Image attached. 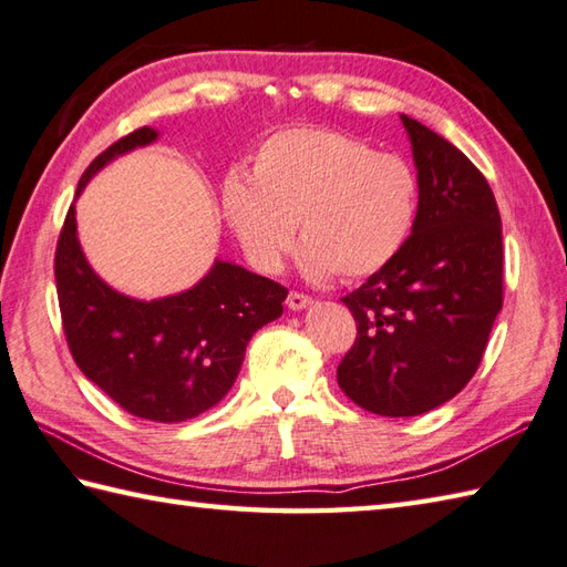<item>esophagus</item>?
Returning <instances> with one entry per match:
<instances>
[{
    "mask_svg": "<svg viewBox=\"0 0 567 567\" xmlns=\"http://www.w3.org/2000/svg\"><path fill=\"white\" fill-rule=\"evenodd\" d=\"M315 299H311L309 295H302V292H290L287 295V307H290L292 311H299V309H307Z\"/></svg>",
    "mask_w": 567,
    "mask_h": 567,
    "instance_id": "obj_1",
    "label": "esophagus"
}]
</instances>
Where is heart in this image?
Instances as JSON below:
<instances>
[{"label":"heart","instance_id":"1","mask_svg":"<svg viewBox=\"0 0 567 567\" xmlns=\"http://www.w3.org/2000/svg\"><path fill=\"white\" fill-rule=\"evenodd\" d=\"M224 219L260 272H280L297 238L311 280H360L400 256L414 231L419 183L400 155L319 126L282 128L252 153L250 171L221 185Z\"/></svg>","mask_w":567,"mask_h":567}]
</instances>
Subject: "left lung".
<instances>
[{"label":"left lung","instance_id":"obj_1","mask_svg":"<svg viewBox=\"0 0 567 567\" xmlns=\"http://www.w3.org/2000/svg\"><path fill=\"white\" fill-rule=\"evenodd\" d=\"M419 212L404 250L343 297L358 323L336 378L380 416L426 414L461 392L502 309V219L485 175L402 114Z\"/></svg>","mask_w":567,"mask_h":567}]
</instances>
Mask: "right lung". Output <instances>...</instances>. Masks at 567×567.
<instances>
[{"instance_id": "add662e5", "label": "right lung", "mask_w": 567, "mask_h": 567, "mask_svg": "<svg viewBox=\"0 0 567 567\" xmlns=\"http://www.w3.org/2000/svg\"><path fill=\"white\" fill-rule=\"evenodd\" d=\"M155 138L151 126L118 138L84 171L78 197L106 163ZM55 287L70 353L84 378L128 414L161 424L187 421L221 402L252 333L282 317L287 297L282 285L228 260H214L179 295L151 302L126 297L84 258L75 204L58 238Z\"/></svg>"}]
</instances>
